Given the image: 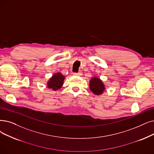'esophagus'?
I'll return each mask as SVG.
<instances>
[{"mask_svg": "<svg viewBox=\"0 0 154 154\" xmlns=\"http://www.w3.org/2000/svg\"><path fill=\"white\" fill-rule=\"evenodd\" d=\"M73 74L74 75H81V72H78V73H73Z\"/></svg>", "mask_w": 154, "mask_h": 154, "instance_id": "34e87169", "label": "esophagus"}]
</instances>
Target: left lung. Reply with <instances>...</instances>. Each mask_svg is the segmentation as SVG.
Masks as SVG:
<instances>
[{"label":"left lung","instance_id":"8db88e82","mask_svg":"<svg viewBox=\"0 0 154 154\" xmlns=\"http://www.w3.org/2000/svg\"><path fill=\"white\" fill-rule=\"evenodd\" d=\"M90 90L96 95H101L105 90V86L101 79L93 77L89 82Z\"/></svg>","mask_w":154,"mask_h":154}]
</instances>
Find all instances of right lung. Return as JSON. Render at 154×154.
Instances as JSON below:
<instances>
[{
    "label": "right lung",
    "mask_w": 154,
    "mask_h": 154,
    "mask_svg": "<svg viewBox=\"0 0 154 154\" xmlns=\"http://www.w3.org/2000/svg\"><path fill=\"white\" fill-rule=\"evenodd\" d=\"M65 77L61 73H55L54 75L49 79L47 82V87L49 89H51L53 91H57L62 88L63 85Z\"/></svg>",
    "instance_id": "1"
}]
</instances>
